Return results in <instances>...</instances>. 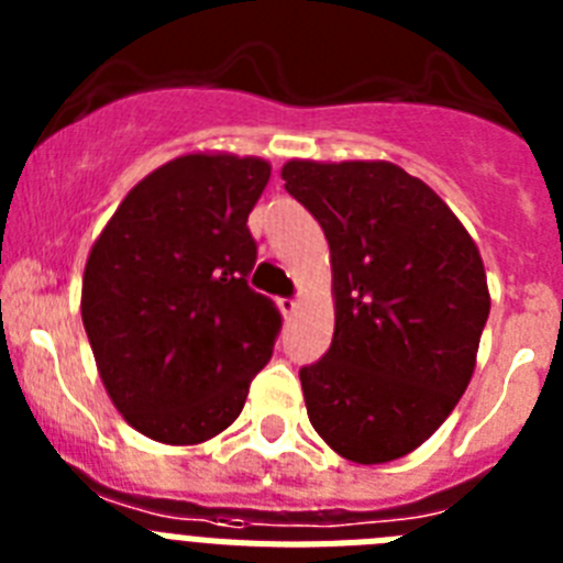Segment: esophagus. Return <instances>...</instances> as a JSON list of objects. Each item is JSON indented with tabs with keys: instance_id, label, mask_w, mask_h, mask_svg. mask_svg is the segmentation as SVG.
I'll return each mask as SVG.
<instances>
[{
	"instance_id": "34e87169",
	"label": "esophagus",
	"mask_w": 563,
	"mask_h": 563,
	"mask_svg": "<svg viewBox=\"0 0 563 563\" xmlns=\"http://www.w3.org/2000/svg\"><path fill=\"white\" fill-rule=\"evenodd\" d=\"M278 310L285 312V316H292L298 310L296 298H278Z\"/></svg>"
}]
</instances>
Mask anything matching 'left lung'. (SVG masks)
I'll use <instances>...</instances> for the list:
<instances>
[{"label":"left lung","mask_w":563,"mask_h":563,"mask_svg":"<svg viewBox=\"0 0 563 563\" xmlns=\"http://www.w3.org/2000/svg\"><path fill=\"white\" fill-rule=\"evenodd\" d=\"M282 180L330 242L335 335L298 372L312 429L361 465L411 454L474 375L490 312L474 239L395 163L290 161Z\"/></svg>","instance_id":"8db88e82"}]
</instances>
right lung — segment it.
Returning <instances> with one entry per match:
<instances>
[{
    "label": "right lung",
    "mask_w": 563,
    "mask_h": 563,
    "mask_svg": "<svg viewBox=\"0 0 563 563\" xmlns=\"http://www.w3.org/2000/svg\"><path fill=\"white\" fill-rule=\"evenodd\" d=\"M271 166L186 154L141 180L89 251L81 318L114 409L141 434L194 445L225 431L282 330L247 285V213Z\"/></svg>",
    "instance_id": "right-lung-1"
}]
</instances>
